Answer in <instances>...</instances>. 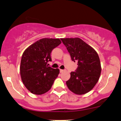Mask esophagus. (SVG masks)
Segmentation results:
<instances>
[{
    "label": "esophagus",
    "mask_w": 121,
    "mask_h": 121,
    "mask_svg": "<svg viewBox=\"0 0 121 121\" xmlns=\"http://www.w3.org/2000/svg\"><path fill=\"white\" fill-rule=\"evenodd\" d=\"M65 70H62V69H60V73H62V72H64Z\"/></svg>",
    "instance_id": "esophagus-1"
}]
</instances>
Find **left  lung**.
<instances>
[{
  "instance_id": "1",
  "label": "left lung",
  "mask_w": 121,
  "mask_h": 121,
  "mask_svg": "<svg viewBox=\"0 0 121 121\" xmlns=\"http://www.w3.org/2000/svg\"><path fill=\"white\" fill-rule=\"evenodd\" d=\"M69 52L72 61L78 62V68L70 73L66 82L70 91L82 95L91 91L98 81L101 65L94 49L79 38L61 39Z\"/></svg>"
}]
</instances>
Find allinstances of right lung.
<instances>
[{"label":"right lung","mask_w":121,"mask_h":121,"mask_svg":"<svg viewBox=\"0 0 121 121\" xmlns=\"http://www.w3.org/2000/svg\"><path fill=\"white\" fill-rule=\"evenodd\" d=\"M61 43L59 39H39L30 46L23 53L20 73L24 85L36 95L46 93L51 89L59 74V69L48 66L51 53Z\"/></svg>","instance_id":"right-lung-1"}]
</instances>
